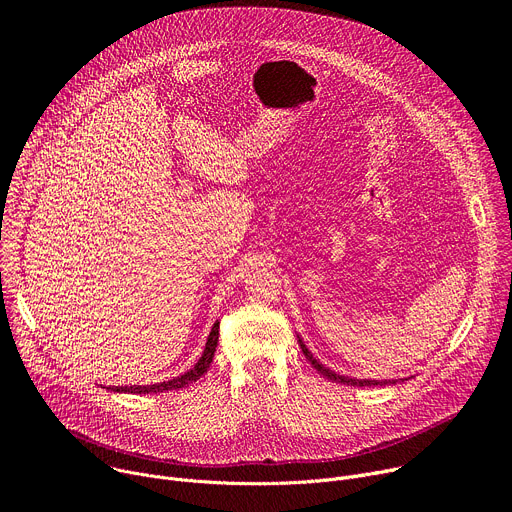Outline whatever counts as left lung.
Wrapping results in <instances>:
<instances>
[{
    "instance_id": "obj_1",
    "label": "left lung",
    "mask_w": 512,
    "mask_h": 512,
    "mask_svg": "<svg viewBox=\"0 0 512 512\" xmlns=\"http://www.w3.org/2000/svg\"><path fill=\"white\" fill-rule=\"evenodd\" d=\"M298 342H300V348H302V354L306 356V360H309V362L313 364V368L319 370V372L323 374V377H327L329 381L344 383V385H354V387H372V385H393V383H397V381H372V379H350V377H342V374H335L333 370H329L327 366H323L317 358H313V354L309 352V348H306V346L302 344L300 337H298Z\"/></svg>"
}]
</instances>
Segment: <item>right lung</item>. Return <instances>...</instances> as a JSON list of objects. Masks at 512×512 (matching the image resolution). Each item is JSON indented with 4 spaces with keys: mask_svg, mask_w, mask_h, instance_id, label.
Wrapping results in <instances>:
<instances>
[{
    "mask_svg": "<svg viewBox=\"0 0 512 512\" xmlns=\"http://www.w3.org/2000/svg\"><path fill=\"white\" fill-rule=\"evenodd\" d=\"M218 329H220V323L216 321L212 331H210V337H208V344L206 348H203V354L201 358L197 360V364L187 370L185 374H181V377H175L170 381H164V383H156V385H131V387H107L115 393H135V395H146V393H164V391H175V389H181V387H187L189 383L197 381L199 377H203V374L208 372L212 360H214V352H216V346H218Z\"/></svg>",
    "mask_w": 512,
    "mask_h": 512,
    "instance_id": "add662e5",
    "label": "right lung"
}]
</instances>
